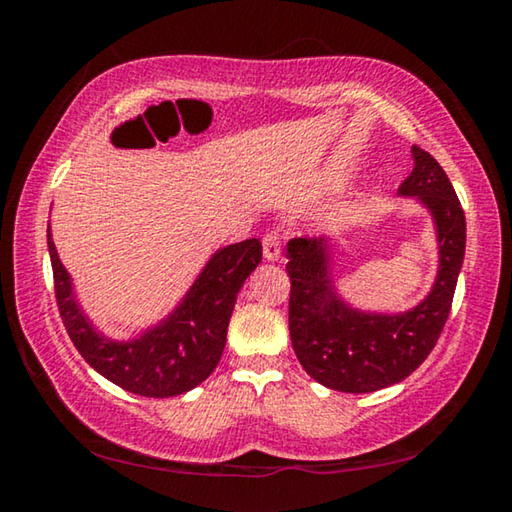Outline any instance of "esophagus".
<instances>
[{"mask_svg": "<svg viewBox=\"0 0 512 512\" xmlns=\"http://www.w3.org/2000/svg\"><path fill=\"white\" fill-rule=\"evenodd\" d=\"M262 246H264V257L268 259V262H275V259L280 257V246H282V241H280V235H277L275 230L266 232L264 239H262Z\"/></svg>", "mask_w": 512, "mask_h": 512, "instance_id": "34e87169", "label": "esophagus"}]
</instances>
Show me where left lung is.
<instances>
[{
    "mask_svg": "<svg viewBox=\"0 0 512 512\" xmlns=\"http://www.w3.org/2000/svg\"><path fill=\"white\" fill-rule=\"evenodd\" d=\"M413 171L397 189L427 207L438 235V275L418 307L404 314H366L339 298L329 277V246L291 239L289 332L302 368L332 391L372 393L411 375L438 343L452 309L465 255V214L443 167L413 146Z\"/></svg>",
    "mask_w": 512,
    "mask_h": 512,
    "instance_id": "obj_1",
    "label": "left lung"
}]
</instances>
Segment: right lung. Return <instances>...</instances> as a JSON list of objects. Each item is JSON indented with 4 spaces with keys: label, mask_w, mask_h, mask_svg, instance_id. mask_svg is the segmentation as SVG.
<instances>
[{
    "label": "right lung",
    "mask_w": 512,
    "mask_h": 512,
    "mask_svg": "<svg viewBox=\"0 0 512 512\" xmlns=\"http://www.w3.org/2000/svg\"><path fill=\"white\" fill-rule=\"evenodd\" d=\"M54 291L69 339L90 366L128 393L173 397L192 391L221 361L237 293L262 262V241L246 239L216 250L176 311L135 341H110L90 325L76 302L47 228Z\"/></svg>",
    "instance_id": "obj_1"
}]
</instances>
